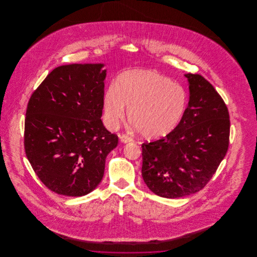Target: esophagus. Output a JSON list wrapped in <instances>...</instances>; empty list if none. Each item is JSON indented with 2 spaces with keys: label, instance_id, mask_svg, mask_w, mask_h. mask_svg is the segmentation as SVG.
I'll return each mask as SVG.
<instances>
[{
  "label": "esophagus",
  "instance_id": "esophagus-1",
  "mask_svg": "<svg viewBox=\"0 0 257 257\" xmlns=\"http://www.w3.org/2000/svg\"><path fill=\"white\" fill-rule=\"evenodd\" d=\"M120 139V142L124 143V144H127V143H131L133 141V139L131 137H129L128 135L123 134L119 137Z\"/></svg>",
  "mask_w": 257,
  "mask_h": 257
}]
</instances>
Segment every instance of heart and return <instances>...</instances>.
<instances>
[{
  "label": "heart",
  "instance_id": "1",
  "mask_svg": "<svg viewBox=\"0 0 257 257\" xmlns=\"http://www.w3.org/2000/svg\"><path fill=\"white\" fill-rule=\"evenodd\" d=\"M188 106V93L171 78L153 70L121 74L104 93L103 109L110 127H116L125 115L147 139L171 134L181 122Z\"/></svg>",
  "mask_w": 257,
  "mask_h": 257
}]
</instances>
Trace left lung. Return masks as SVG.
I'll use <instances>...</instances> for the list:
<instances>
[{
	"instance_id": "left-lung-1",
	"label": "left lung",
	"mask_w": 257,
	"mask_h": 257,
	"mask_svg": "<svg viewBox=\"0 0 257 257\" xmlns=\"http://www.w3.org/2000/svg\"><path fill=\"white\" fill-rule=\"evenodd\" d=\"M185 77L190 97L181 122L171 134L142 145L145 183L155 195L166 198L202 190L229 145L230 120L224 101L201 75Z\"/></svg>"
}]
</instances>
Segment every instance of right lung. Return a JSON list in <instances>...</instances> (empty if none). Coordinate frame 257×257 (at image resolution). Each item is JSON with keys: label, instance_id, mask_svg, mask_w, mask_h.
<instances>
[{"label": "right lung", "instance_id": "1", "mask_svg": "<svg viewBox=\"0 0 257 257\" xmlns=\"http://www.w3.org/2000/svg\"><path fill=\"white\" fill-rule=\"evenodd\" d=\"M103 63L61 65L29 100L26 156L49 190L86 196L101 182L106 157L118 144L101 120L106 69Z\"/></svg>", "mask_w": 257, "mask_h": 257}]
</instances>
